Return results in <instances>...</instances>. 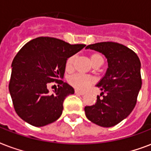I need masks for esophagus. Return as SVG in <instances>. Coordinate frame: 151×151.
I'll return each mask as SVG.
<instances>
[{
  "label": "esophagus",
  "instance_id": "esophagus-1",
  "mask_svg": "<svg viewBox=\"0 0 151 151\" xmlns=\"http://www.w3.org/2000/svg\"><path fill=\"white\" fill-rule=\"evenodd\" d=\"M75 93L76 94H78V95H81V96L85 95V92H81V91H80V90H78V89H75Z\"/></svg>",
  "mask_w": 151,
  "mask_h": 151
}]
</instances>
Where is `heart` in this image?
Masks as SVG:
<instances>
[{
	"label": "heart",
	"instance_id": "1",
	"mask_svg": "<svg viewBox=\"0 0 151 151\" xmlns=\"http://www.w3.org/2000/svg\"><path fill=\"white\" fill-rule=\"evenodd\" d=\"M75 55H71L67 59L66 62V70L67 71H71L73 68V64L75 62ZM90 61L92 64H95L99 61H103L102 55L99 53H92L90 55ZM68 82L73 87L78 89H86L90 85L94 82V78L91 76L84 75L81 73H76L74 75L70 76L68 78Z\"/></svg>",
	"mask_w": 151,
	"mask_h": 151
}]
</instances>
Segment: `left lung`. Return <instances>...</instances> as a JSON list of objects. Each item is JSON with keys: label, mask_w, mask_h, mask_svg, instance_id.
Segmentation results:
<instances>
[{"label": "left lung", "mask_w": 151, "mask_h": 151, "mask_svg": "<svg viewBox=\"0 0 151 151\" xmlns=\"http://www.w3.org/2000/svg\"><path fill=\"white\" fill-rule=\"evenodd\" d=\"M86 48L103 53L108 68L97 85L103 98L98 96L94 105L85 106V115L99 126H114L131 114L136 104L142 85L140 61L132 49L116 42H99Z\"/></svg>", "instance_id": "left-lung-1"}]
</instances>
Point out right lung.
<instances>
[{"label":"right lung","mask_w":151,"mask_h":151,"mask_svg":"<svg viewBox=\"0 0 151 151\" xmlns=\"http://www.w3.org/2000/svg\"><path fill=\"white\" fill-rule=\"evenodd\" d=\"M85 45H70L60 39L40 37L27 42L13 59L9 92L16 114L31 125L41 127L61 116L63 101L74 90L61 80L69 57ZM52 82L58 88L50 94Z\"/></svg>","instance_id":"1"}]
</instances>
